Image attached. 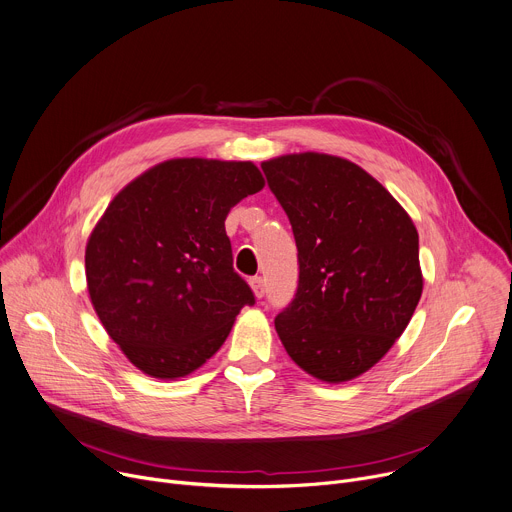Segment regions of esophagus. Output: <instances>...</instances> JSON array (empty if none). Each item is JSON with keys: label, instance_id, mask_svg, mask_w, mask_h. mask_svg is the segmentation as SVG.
Wrapping results in <instances>:
<instances>
[{"label": "esophagus", "instance_id": "esophagus-1", "mask_svg": "<svg viewBox=\"0 0 512 512\" xmlns=\"http://www.w3.org/2000/svg\"><path fill=\"white\" fill-rule=\"evenodd\" d=\"M249 284H251V290H253L255 298H263V296H265V284H263V277H259V275L251 277Z\"/></svg>", "mask_w": 512, "mask_h": 512}]
</instances>
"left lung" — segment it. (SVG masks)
I'll list each match as a JSON object with an SVG mask.
<instances>
[{"label": "left lung", "mask_w": 512, "mask_h": 512, "mask_svg": "<svg viewBox=\"0 0 512 512\" xmlns=\"http://www.w3.org/2000/svg\"><path fill=\"white\" fill-rule=\"evenodd\" d=\"M286 210L300 282L275 331L308 376L343 384L374 367L423 294L418 232L398 200L349 159L292 153L261 163Z\"/></svg>", "instance_id": "8db88e82"}]
</instances>
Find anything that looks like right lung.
Segmentation results:
<instances>
[{
    "label": "right lung",
    "mask_w": 512,
    "mask_h": 512,
    "mask_svg": "<svg viewBox=\"0 0 512 512\" xmlns=\"http://www.w3.org/2000/svg\"><path fill=\"white\" fill-rule=\"evenodd\" d=\"M263 185L253 161L167 159L126 183L96 222L85 245L89 300L143 374L190 376L255 302L232 269L224 220Z\"/></svg>",
    "instance_id": "add662e5"
}]
</instances>
